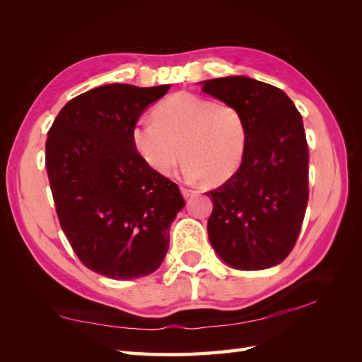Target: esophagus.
<instances>
[{"instance_id": "1", "label": "esophagus", "mask_w": 362, "mask_h": 362, "mask_svg": "<svg viewBox=\"0 0 362 362\" xmlns=\"http://www.w3.org/2000/svg\"><path fill=\"white\" fill-rule=\"evenodd\" d=\"M180 191H182V194H183V197H185V199H188V197H191V196H194V194H196V191H194V189L185 188V187H182V188H180Z\"/></svg>"}]
</instances>
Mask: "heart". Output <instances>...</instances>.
<instances>
[{
	"mask_svg": "<svg viewBox=\"0 0 362 362\" xmlns=\"http://www.w3.org/2000/svg\"><path fill=\"white\" fill-rule=\"evenodd\" d=\"M138 156L161 175L173 174L185 158L188 180L226 182L240 169L247 148L243 112L193 93H175L160 103L153 118H140L132 129Z\"/></svg>",
	"mask_w": 362,
	"mask_h": 362,
	"instance_id": "obj_1",
	"label": "heart"
}]
</instances>
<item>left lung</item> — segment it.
<instances>
[{"label":"left lung","instance_id":"left-lung-1","mask_svg":"<svg viewBox=\"0 0 362 362\" xmlns=\"http://www.w3.org/2000/svg\"><path fill=\"white\" fill-rule=\"evenodd\" d=\"M202 91L236 105L247 124L240 169L213 201L209 238L227 264L259 271L294 249L308 205V143L302 115L284 91L245 76L205 81Z\"/></svg>","mask_w":362,"mask_h":362}]
</instances>
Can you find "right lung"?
Segmentation results:
<instances>
[{
  "mask_svg": "<svg viewBox=\"0 0 362 362\" xmlns=\"http://www.w3.org/2000/svg\"><path fill=\"white\" fill-rule=\"evenodd\" d=\"M171 86L109 83L66 103L48 132L46 171L57 218L93 272L132 280L157 271L185 201L132 144V129Z\"/></svg>",
  "mask_w": 362,
  "mask_h": 362,
  "instance_id": "1",
  "label": "right lung"
}]
</instances>
